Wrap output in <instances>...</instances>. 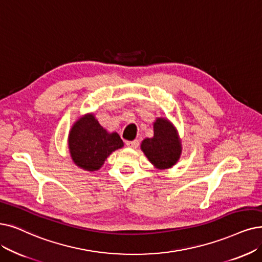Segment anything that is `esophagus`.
<instances>
[{
	"label": "esophagus",
	"instance_id": "obj_1",
	"mask_svg": "<svg viewBox=\"0 0 262 262\" xmlns=\"http://www.w3.org/2000/svg\"><path fill=\"white\" fill-rule=\"evenodd\" d=\"M125 145L128 146V147L132 148V149H135L139 147V141L138 140H134V141H127L125 142Z\"/></svg>",
	"mask_w": 262,
	"mask_h": 262
}]
</instances>
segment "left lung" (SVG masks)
I'll return each instance as SVG.
<instances>
[{"instance_id":"left-lung-1","label":"left lung","mask_w":262,"mask_h":262,"mask_svg":"<svg viewBox=\"0 0 262 262\" xmlns=\"http://www.w3.org/2000/svg\"><path fill=\"white\" fill-rule=\"evenodd\" d=\"M141 149L156 169H171L182 155L179 131L167 118L157 117L154 121V137L144 139Z\"/></svg>"}]
</instances>
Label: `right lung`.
Wrapping results in <instances>:
<instances>
[{
    "label": "right lung",
    "mask_w": 262,
    "mask_h": 262,
    "mask_svg": "<svg viewBox=\"0 0 262 262\" xmlns=\"http://www.w3.org/2000/svg\"><path fill=\"white\" fill-rule=\"evenodd\" d=\"M68 147L72 161L81 170H100L115 150L123 147L117 132H108L99 123L93 113L80 116L69 132Z\"/></svg>",
    "instance_id": "obj_1"
}]
</instances>
